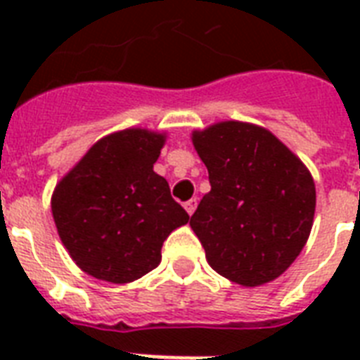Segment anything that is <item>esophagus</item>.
Here are the masks:
<instances>
[{
  "mask_svg": "<svg viewBox=\"0 0 360 360\" xmlns=\"http://www.w3.org/2000/svg\"><path fill=\"white\" fill-rule=\"evenodd\" d=\"M196 205H198V200H196V198H192V200H188V202L185 203L186 213H188V214L194 213V211H196Z\"/></svg>",
  "mask_w": 360,
  "mask_h": 360,
  "instance_id": "1",
  "label": "esophagus"
}]
</instances>
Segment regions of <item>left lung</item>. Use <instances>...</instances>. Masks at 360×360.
<instances>
[{
	"mask_svg": "<svg viewBox=\"0 0 360 360\" xmlns=\"http://www.w3.org/2000/svg\"><path fill=\"white\" fill-rule=\"evenodd\" d=\"M192 143L211 183L191 219L209 265L245 288L273 282L310 237V169L259 124L220 121L194 130Z\"/></svg>",
	"mask_w": 360,
	"mask_h": 360,
	"instance_id": "8db88e82",
	"label": "left lung"
}]
</instances>
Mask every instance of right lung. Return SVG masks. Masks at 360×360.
I'll use <instances>...</instances> for the list:
<instances>
[{"label": "right lung", "mask_w": 360, "mask_h": 360, "mask_svg": "<svg viewBox=\"0 0 360 360\" xmlns=\"http://www.w3.org/2000/svg\"><path fill=\"white\" fill-rule=\"evenodd\" d=\"M166 132L124 129L95 141L52 194L59 239L93 278L129 284L157 267L162 243L188 222L155 174Z\"/></svg>", "instance_id": "add662e5"}]
</instances>
